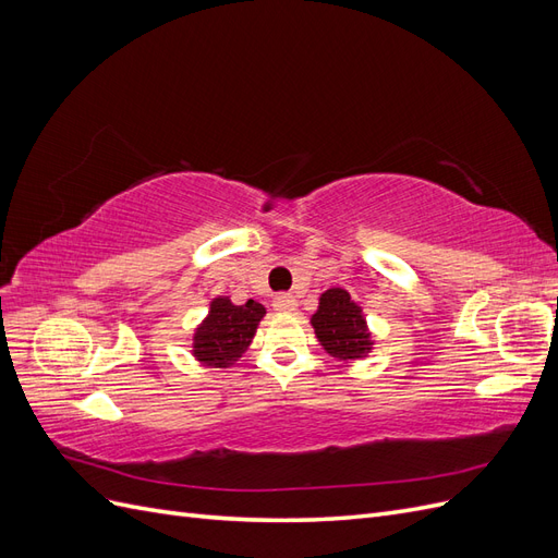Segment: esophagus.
Instances as JSON below:
<instances>
[{
	"mask_svg": "<svg viewBox=\"0 0 558 558\" xmlns=\"http://www.w3.org/2000/svg\"><path fill=\"white\" fill-rule=\"evenodd\" d=\"M272 305H275L277 312H293L298 302H295L293 295H277Z\"/></svg>",
	"mask_w": 558,
	"mask_h": 558,
	"instance_id": "1",
	"label": "esophagus"
}]
</instances>
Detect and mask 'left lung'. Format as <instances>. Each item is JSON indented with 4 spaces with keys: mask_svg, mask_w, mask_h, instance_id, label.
<instances>
[{
    "mask_svg": "<svg viewBox=\"0 0 558 558\" xmlns=\"http://www.w3.org/2000/svg\"><path fill=\"white\" fill-rule=\"evenodd\" d=\"M312 326L318 342L340 361L363 359L373 349L363 312L344 289H330L320 295Z\"/></svg>",
    "mask_w": 558,
    "mask_h": 558,
    "instance_id": "left-lung-1",
    "label": "left lung"
}]
</instances>
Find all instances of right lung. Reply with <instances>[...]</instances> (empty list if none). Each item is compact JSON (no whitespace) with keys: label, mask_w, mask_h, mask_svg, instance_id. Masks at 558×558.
I'll return each instance as SVG.
<instances>
[{"label":"right lung","mask_w":558,"mask_h":558,"mask_svg":"<svg viewBox=\"0 0 558 558\" xmlns=\"http://www.w3.org/2000/svg\"><path fill=\"white\" fill-rule=\"evenodd\" d=\"M263 316L265 307L256 300L232 305L228 298H216L205 324L195 330L193 353L197 361L211 367H230L251 344Z\"/></svg>","instance_id":"right-lung-1"}]
</instances>
